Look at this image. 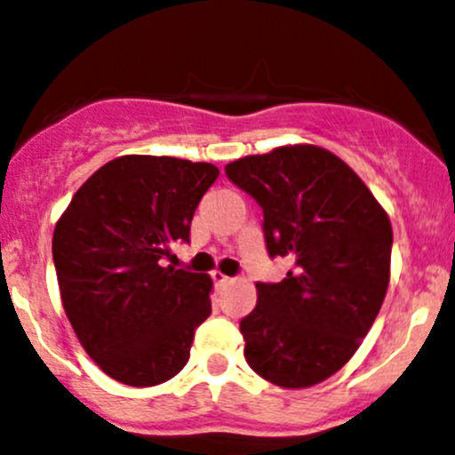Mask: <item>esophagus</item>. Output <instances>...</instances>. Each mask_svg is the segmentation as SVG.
Returning <instances> with one entry per match:
<instances>
[{
  "mask_svg": "<svg viewBox=\"0 0 455 455\" xmlns=\"http://www.w3.org/2000/svg\"><path fill=\"white\" fill-rule=\"evenodd\" d=\"M213 280H215V283H218V285H231V283L235 278H231V275L222 274V271H213Z\"/></svg>",
  "mask_w": 455,
  "mask_h": 455,
  "instance_id": "1",
  "label": "esophagus"
}]
</instances>
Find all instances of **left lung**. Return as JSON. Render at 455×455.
Wrapping results in <instances>:
<instances>
[{
	"instance_id": "left-lung-1",
	"label": "left lung",
	"mask_w": 455,
	"mask_h": 455,
	"mask_svg": "<svg viewBox=\"0 0 455 455\" xmlns=\"http://www.w3.org/2000/svg\"><path fill=\"white\" fill-rule=\"evenodd\" d=\"M224 170L260 204L269 256L294 260L280 283H256V307L240 321L247 363L280 388L321 384L350 362L384 303L388 215L346 161L309 143Z\"/></svg>"
}]
</instances>
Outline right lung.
Masks as SVG:
<instances>
[{"label":"right lung","instance_id":"1","mask_svg":"<svg viewBox=\"0 0 455 455\" xmlns=\"http://www.w3.org/2000/svg\"><path fill=\"white\" fill-rule=\"evenodd\" d=\"M218 175L204 161L116 156L55 222L62 307L84 352L121 384H164L188 362L213 280L168 265L170 244L188 240L195 208Z\"/></svg>","mask_w":455,"mask_h":455}]
</instances>
